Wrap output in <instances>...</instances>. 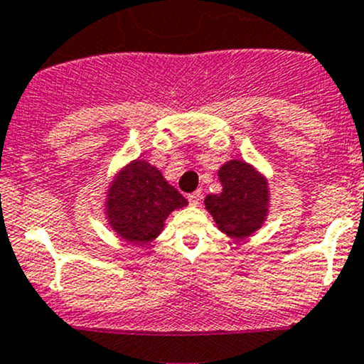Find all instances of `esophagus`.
<instances>
[{
  "label": "esophagus",
  "mask_w": 364,
  "mask_h": 364,
  "mask_svg": "<svg viewBox=\"0 0 364 364\" xmlns=\"http://www.w3.org/2000/svg\"><path fill=\"white\" fill-rule=\"evenodd\" d=\"M200 198H202V191H193V193L188 195V202H190L191 205H198Z\"/></svg>",
  "instance_id": "esophagus-1"
}]
</instances>
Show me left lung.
Returning a JSON list of instances; mask_svg holds the SVG:
<instances>
[{"label": "left lung", "instance_id": "1", "mask_svg": "<svg viewBox=\"0 0 364 364\" xmlns=\"http://www.w3.org/2000/svg\"><path fill=\"white\" fill-rule=\"evenodd\" d=\"M219 179L223 191L203 200L217 228L237 240L253 235L269 212L267 179L243 161L225 162L219 169Z\"/></svg>", "mask_w": 364, "mask_h": 364}]
</instances>
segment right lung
<instances>
[{
  "instance_id": "1",
  "label": "right lung",
  "mask_w": 364,
  "mask_h": 364,
  "mask_svg": "<svg viewBox=\"0 0 364 364\" xmlns=\"http://www.w3.org/2000/svg\"><path fill=\"white\" fill-rule=\"evenodd\" d=\"M185 205V196L166 181L161 171L136 159L112 181L106 214L111 228L123 240L145 245L161 235L171 212Z\"/></svg>"
}]
</instances>
